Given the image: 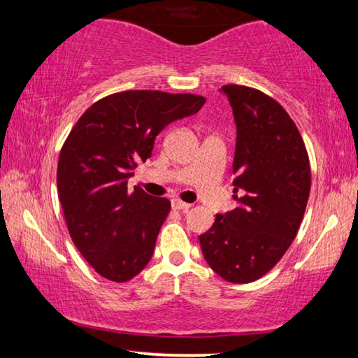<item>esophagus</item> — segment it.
Returning a JSON list of instances; mask_svg holds the SVG:
<instances>
[{
  "label": "esophagus",
  "instance_id": "obj_1",
  "mask_svg": "<svg viewBox=\"0 0 358 358\" xmlns=\"http://www.w3.org/2000/svg\"><path fill=\"white\" fill-rule=\"evenodd\" d=\"M190 207H192V205L185 203V202H182V200H179V199L173 200V208L178 210V212H187Z\"/></svg>",
  "mask_w": 358,
  "mask_h": 358
}]
</instances>
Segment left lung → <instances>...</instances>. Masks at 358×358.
Returning <instances> with one entry per match:
<instances>
[{"mask_svg": "<svg viewBox=\"0 0 358 358\" xmlns=\"http://www.w3.org/2000/svg\"><path fill=\"white\" fill-rule=\"evenodd\" d=\"M222 91L236 122V208L217 215L200 248L213 272L231 283L257 280L295 239L311 189L308 151L295 122L266 92L241 85Z\"/></svg>", "mask_w": 358, "mask_h": 358, "instance_id": "8db88e82", "label": "left lung"}]
</instances>
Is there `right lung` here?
<instances>
[{"label":"right lung","mask_w":358,"mask_h":358,"mask_svg":"<svg viewBox=\"0 0 358 358\" xmlns=\"http://www.w3.org/2000/svg\"><path fill=\"white\" fill-rule=\"evenodd\" d=\"M203 104V96L189 92H115L87 107L63 143L57 185L68 231L107 280L129 282L143 271L171 210L166 197L129 192L134 169L150 158L166 125Z\"/></svg>","instance_id":"add662e5"}]
</instances>
